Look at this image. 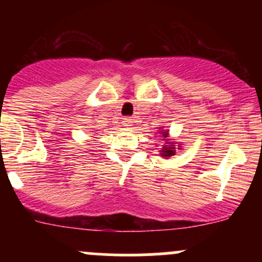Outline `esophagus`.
I'll use <instances>...</instances> for the list:
<instances>
[{
	"label": "esophagus",
	"instance_id": "obj_1",
	"mask_svg": "<svg viewBox=\"0 0 262 262\" xmlns=\"http://www.w3.org/2000/svg\"><path fill=\"white\" fill-rule=\"evenodd\" d=\"M121 123H123L124 126H130L133 121H132L130 118H123V120H121Z\"/></svg>",
	"mask_w": 262,
	"mask_h": 262
}]
</instances>
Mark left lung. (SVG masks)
<instances>
[{
  "mask_svg": "<svg viewBox=\"0 0 262 262\" xmlns=\"http://www.w3.org/2000/svg\"><path fill=\"white\" fill-rule=\"evenodd\" d=\"M161 133H162V136L165 137V138L167 137V133H163V132H161ZM167 144H170V146H163V150H162V153H161L163 157H170V156L175 155V152H173V150H175L173 143H167Z\"/></svg>",
  "mask_w": 262,
  "mask_h": 262,
  "instance_id": "8db88e82",
  "label": "left lung"
}]
</instances>
